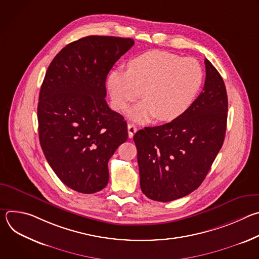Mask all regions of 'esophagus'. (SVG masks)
Wrapping results in <instances>:
<instances>
[{
	"label": "esophagus",
	"mask_w": 259,
	"mask_h": 259,
	"mask_svg": "<svg viewBox=\"0 0 259 259\" xmlns=\"http://www.w3.org/2000/svg\"><path fill=\"white\" fill-rule=\"evenodd\" d=\"M136 131H137V128L135 127V125L128 124V135H129V138H132Z\"/></svg>",
	"instance_id": "obj_1"
}]
</instances>
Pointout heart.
I'll use <instances>...</instances> for the list:
<instances>
[{
    "mask_svg": "<svg viewBox=\"0 0 259 259\" xmlns=\"http://www.w3.org/2000/svg\"><path fill=\"white\" fill-rule=\"evenodd\" d=\"M202 83L203 70L196 59L154 50L130 60L128 70L117 68L110 72L107 88L112 106L118 112L141 93L143 100L131 107L127 116L143 124L156 117L163 122L181 117L194 103Z\"/></svg>",
    "mask_w": 259,
    "mask_h": 259,
    "instance_id": "obj_1",
    "label": "heart"
}]
</instances>
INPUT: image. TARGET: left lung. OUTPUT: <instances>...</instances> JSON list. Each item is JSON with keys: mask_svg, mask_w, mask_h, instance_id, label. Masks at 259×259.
<instances>
[{"mask_svg": "<svg viewBox=\"0 0 259 259\" xmlns=\"http://www.w3.org/2000/svg\"><path fill=\"white\" fill-rule=\"evenodd\" d=\"M203 91L181 117L135 133L142 193L170 202L197 190L224 144L228 94L220 73L205 59Z\"/></svg>", "mask_w": 259, "mask_h": 259, "instance_id": "obj_1", "label": "left lung"}]
</instances>
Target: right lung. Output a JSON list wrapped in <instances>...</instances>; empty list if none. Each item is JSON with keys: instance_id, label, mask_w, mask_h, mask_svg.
Returning <instances> with one entry per match:
<instances>
[{"instance_id": "1", "label": "right lung", "mask_w": 259, "mask_h": 259, "mask_svg": "<svg viewBox=\"0 0 259 259\" xmlns=\"http://www.w3.org/2000/svg\"><path fill=\"white\" fill-rule=\"evenodd\" d=\"M133 39L88 35L50 63L38 103L39 138L47 162L71 190L94 194L108 182L107 163L127 140L124 117L106 103L107 73Z\"/></svg>"}]
</instances>
